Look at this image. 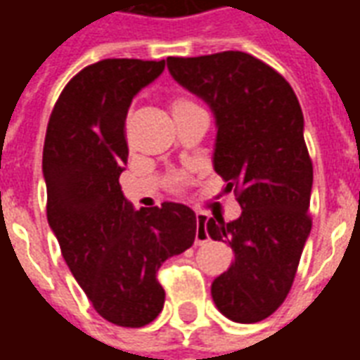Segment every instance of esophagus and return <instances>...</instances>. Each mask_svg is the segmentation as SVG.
<instances>
[{"instance_id":"1","label":"esophagus","mask_w":360,"mask_h":360,"mask_svg":"<svg viewBox=\"0 0 360 360\" xmlns=\"http://www.w3.org/2000/svg\"><path fill=\"white\" fill-rule=\"evenodd\" d=\"M196 245H202L208 241V231H206V216L198 214L196 216V235H195Z\"/></svg>"}]
</instances>
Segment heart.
Here are the masks:
<instances>
[{"label": "heart", "instance_id": "obj_1", "mask_svg": "<svg viewBox=\"0 0 360 360\" xmlns=\"http://www.w3.org/2000/svg\"><path fill=\"white\" fill-rule=\"evenodd\" d=\"M188 105H195V103L191 102L188 98H183V96H177V98H173L172 100V111L175 113V111L183 110V108H188Z\"/></svg>", "mask_w": 360, "mask_h": 360}]
</instances>
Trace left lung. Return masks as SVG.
I'll list each match as a JSON object with an SVG mask.
<instances>
[{
    "instance_id": "8db88e82",
    "label": "left lung",
    "mask_w": 360,
    "mask_h": 360,
    "mask_svg": "<svg viewBox=\"0 0 360 360\" xmlns=\"http://www.w3.org/2000/svg\"><path fill=\"white\" fill-rule=\"evenodd\" d=\"M167 69L210 108L212 164L241 206L233 221L206 219L208 235L235 255L212 281V299L229 320L255 324L285 301L310 235L312 162L301 105L281 75L245 51L167 58Z\"/></svg>"
}]
</instances>
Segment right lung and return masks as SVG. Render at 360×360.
<instances>
[{
    "mask_svg": "<svg viewBox=\"0 0 360 360\" xmlns=\"http://www.w3.org/2000/svg\"><path fill=\"white\" fill-rule=\"evenodd\" d=\"M165 59H103L67 84L51 111L42 173L48 224L69 270L108 322L150 324L164 309L156 271L195 243L188 206H134L119 187L133 98L164 73Z\"/></svg>",
    "mask_w": 360,
    "mask_h": 360,
    "instance_id": "1",
    "label": "right lung"
}]
</instances>
